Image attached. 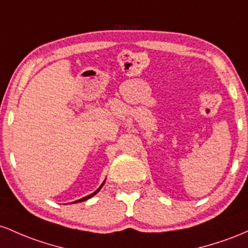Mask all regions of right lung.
<instances>
[{
    "mask_svg": "<svg viewBox=\"0 0 248 248\" xmlns=\"http://www.w3.org/2000/svg\"><path fill=\"white\" fill-rule=\"evenodd\" d=\"M104 183H105V180H104V182H103V184H102L101 186H99V187H98V188H97V190H96V191H94V192H93V193L89 194V196H87V197H84V198H82V199H78V200H76V202H84V200H87V199H89V198H91V197H93V196H94V194H96V193H97V192H98L99 190H101V188L103 187V185H104Z\"/></svg>",
    "mask_w": 248,
    "mask_h": 248,
    "instance_id": "add662e5",
    "label": "right lung"
}]
</instances>
